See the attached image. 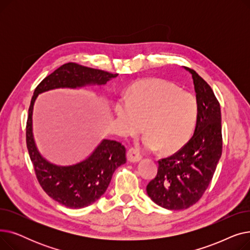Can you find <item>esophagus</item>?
Instances as JSON below:
<instances>
[{"mask_svg":"<svg viewBox=\"0 0 250 250\" xmlns=\"http://www.w3.org/2000/svg\"><path fill=\"white\" fill-rule=\"evenodd\" d=\"M127 160L129 162H138L142 159V155L141 153L136 149V148H130L127 151Z\"/></svg>","mask_w":250,"mask_h":250,"instance_id":"esophagus-1","label":"esophagus"}]
</instances>
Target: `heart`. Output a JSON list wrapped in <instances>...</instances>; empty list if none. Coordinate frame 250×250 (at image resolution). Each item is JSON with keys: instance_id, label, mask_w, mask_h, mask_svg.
I'll return each instance as SVG.
<instances>
[{"instance_id": "1", "label": "heart", "mask_w": 250, "mask_h": 250, "mask_svg": "<svg viewBox=\"0 0 250 250\" xmlns=\"http://www.w3.org/2000/svg\"><path fill=\"white\" fill-rule=\"evenodd\" d=\"M117 125L125 136L143 130V145L148 150L161 147L164 152L181 148L191 137L199 116V103L188 92L163 80L137 83L128 97L115 105ZM144 125L143 126L142 125Z\"/></svg>"}]
</instances>
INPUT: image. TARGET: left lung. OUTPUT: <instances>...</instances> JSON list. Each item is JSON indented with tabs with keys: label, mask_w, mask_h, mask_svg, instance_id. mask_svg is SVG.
I'll return each mask as SVG.
<instances>
[{
	"label": "left lung",
	"mask_w": 250,
	"mask_h": 250,
	"mask_svg": "<svg viewBox=\"0 0 250 250\" xmlns=\"http://www.w3.org/2000/svg\"><path fill=\"white\" fill-rule=\"evenodd\" d=\"M199 116L191 139L172 156L158 161V172L147 186V193L158 206L185 209L203 196L222 155L220 103L212 88L192 69Z\"/></svg>",
	"instance_id": "8db88e82"
}]
</instances>
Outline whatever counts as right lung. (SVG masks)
Instances as JSON below:
<instances>
[{
    "mask_svg": "<svg viewBox=\"0 0 250 250\" xmlns=\"http://www.w3.org/2000/svg\"><path fill=\"white\" fill-rule=\"evenodd\" d=\"M117 74L64 63L35 88L26 124V144L39 185L52 200L70 208H81L95 203L106 191L117 167L126 162L122 143L103 140L87 159L71 166H58L39 154L32 134V111L38 94L56 88H78L104 85Z\"/></svg>",
    "mask_w": 250,
    "mask_h": 250,
    "instance_id": "add662e5",
    "label": "right lung"
}]
</instances>
